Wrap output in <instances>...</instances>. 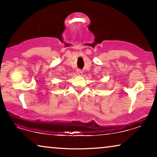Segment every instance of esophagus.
Segmentation results:
<instances>
[{"instance_id": "34e87169", "label": "esophagus", "mask_w": 157, "mask_h": 157, "mask_svg": "<svg viewBox=\"0 0 157 157\" xmlns=\"http://www.w3.org/2000/svg\"><path fill=\"white\" fill-rule=\"evenodd\" d=\"M76 73H77V74L78 75H81L82 74V71H81V70H79V69H78L76 71Z\"/></svg>"}]
</instances>
